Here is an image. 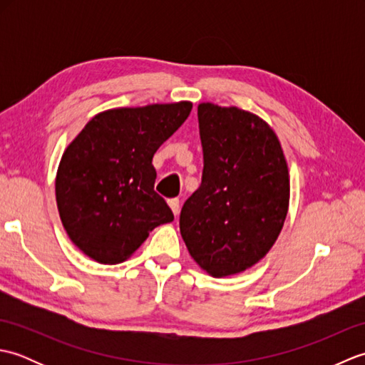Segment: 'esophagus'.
I'll list each match as a JSON object with an SVG mask.
<instances>
[{
  "mask_svg": "<svg viewBox=\"0 0 365 365\" xmlns=\"http://www.w3.org/2000/svg\"><path fill=\"white\" fill-rule=\"evenodd\" d=\"M168 204L170 207V210H173V213L177 216L178 212H180V200H178L177 197H174V199H169Z\"/></svg>",
  "mask_w": 365,
  "mask_h": 365,
  "instance_id": "esophagus-1",
  "label": "esophagus"
}]
</instances>
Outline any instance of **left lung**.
<instances>
[{"label": "left lung", "mask_w": 365, "mask_h": 365, "mask_svg": "<svg viewBox=\"0 0 365 365\" xmlns=\"http://www.w3.org/2000/svg\"><path fill=\"white\" fill-rule=\"evenodd\" d=\"M202 183L180 213V234L205 273L226 277L265 257L284 227L289 166L274 130L237 106L199 103Z\"/></svg>", "instance_id": "1"}]
</instances>
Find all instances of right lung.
Listing matches in <instances>:
<instances>
[{
  "label": "right lung",
  "instance_id": "add662e5",
  "mask_svg": "<svg viewBox=\"0 0 365 365\" xmlns=\"http://www.w3.org/2000/svg\"><path fill=\"white\" fill-rule=\"evenodd\" d=\"M192 103L113 108L96 114L66 147L54 191L68 238L105 265L127 260L149 232L174 220L153 190L158 147L187 120Z\"/></svg>",
  "mask_w": 365,
  "mask_h": 365
}]
</instances>
